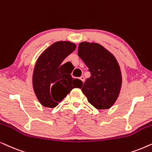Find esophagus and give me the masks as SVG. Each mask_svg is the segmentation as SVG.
<instances>
[{"label":"esophagus","mask_w":152,"mask_h":152,"mask_svg":"<svg viewBox=\"0 0 152 152\" xmlns=\"http://www.w3.org/2000/svg\"><path fill=\"white\" fill-rule=\"evenodd\" d=\"M80 80H82L83 83H84V81H85V77H84V76H80Z\"/></svg>","instance_id":"obj_1"}]
</instances>
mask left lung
Listing matches in <instances>:
<instances>
[{
    "instance_id": "1",
    "label": "left lung",
    "mask_w": 152,
    "mask_h": 152,
    "mask_svg": "<svg viewBox=\"0 0 152 152\" xmlns=\"http://www.w3.org/2000/svg\"><path fill=\"white\" fill-rule=\"evenodd\" d=\"M78 55L91 74L84 83L83 93L96 109L111 108L118 98L122 83L116 58L101 44L87 42L79 44Z\"/></svg>"
}]
</instances>
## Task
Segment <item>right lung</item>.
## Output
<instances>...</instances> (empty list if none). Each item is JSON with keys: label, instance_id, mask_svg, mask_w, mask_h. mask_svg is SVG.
<instances>
[{"label": "right lung", "instance_id": "add662e5", "mask_svg": "<svg viewBox=\"0 0 152 152\" xmlns=\"http://www.w3.org/2000/svg\"><path fill=\"white\" fill-rule=\"evenodd\" d=\"M76 48L72 42H57L38 58L32 74V86L37 99L44 107L54 108L73 89L81 88L83 82L72 77L66 68L67 62L62 64Z\"/></svg>", "mask_w": 152, "mask_h": 152}]
</instances>
